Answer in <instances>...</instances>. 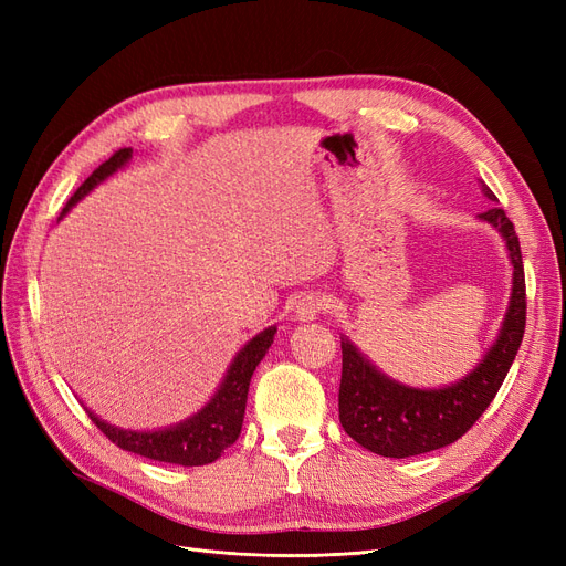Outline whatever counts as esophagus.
Here are the masks:
<instances>
[{
  "instance_id": "34e87169",
  "label": "esophagus",
  "mask_w": 566,
  "mask_h": 566,
  "mask_svg": "<svg viewBox=\"0 0 566 566\" xmlns=\"http://www.w3.org/2000/svg\"><path fill=\"white\" fill-rule=\"evenodd\" d=\"M325 310H328V300L321 293H306L297 304H295V318L297 321H314L318 318Z\"/></svg>"
}]
</instances>
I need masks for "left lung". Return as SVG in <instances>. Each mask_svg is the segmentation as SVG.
Instances as JSON below:
<instances>
[{"label": "left lung", "instance_id": "8db88e82", "mask_svg": "<svg viewBox=\"0 0 566 566\" xmlns=\"http://www.w3.org/2000/svg\"><path fill=\"white\" fill-rule=\"evenodd\" d=\"M484 196L499 205L482 181ZM505 238L512 262V295L499 339L465 378L441 387L418 389L387 378L342 335L339 422L364 449L385 458H408L449 447L465 434L499 394L515 361L526 325V285L520 238L501 208L479 214Z\"/></svg>", "mask_w": 566, "mask_h": 566}]
</instances>
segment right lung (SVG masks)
<instances>
[{
  "label": "right lung",
  "instance_id": "1",
  "mask_svg": "<svg viewBox=\"0 0 566 566\" xmlns=\"http://www.w3.org/2000/svg\"><path fill=\"white\" fill-rule=\"evenodd\" d=\"M129 158H132V148H119L104 165H98L92 172V177L77 188L71 200H67L61 217L71 210L80 198L87 196L96 184L117 172L119 167H125ZM273 335H276V325H271V328L254 335L248 345L235 354V358L227 370V378L221 380L210 403L200 408L196 416L175 427H165V430H156V432H134V430H119V427L108 424L106 420L94 416L92 410H87V413L98 430L123 451H132L136 455H144L150 460L172 462V465H184V468L208 465V462H214L238 439V434H241L252 373L256 366H260L264 354L269 352Z\"/></svg>",
  "mask_w": 566,
  "mask_h": 566
}]
</instances>
